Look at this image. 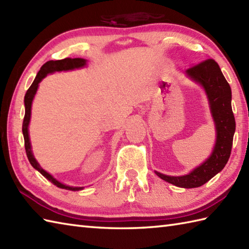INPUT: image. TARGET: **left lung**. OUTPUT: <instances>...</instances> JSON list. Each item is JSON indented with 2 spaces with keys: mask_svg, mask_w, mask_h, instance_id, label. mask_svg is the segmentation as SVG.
Listing matches in <instances>:
<instances>
[{
  "mask_svg": "<svg viewBox=\"0 0 249 249\" xmlns=\"http://www.w3.org/2000/svg\"><path fill=\"white\" fill-rule=\"evenodd\" d=\"M187 75L202 84L210 100L216 124L217 139L212 155L202 165L183 177H168L155 171L158 177L178 187L194 188L202 186L221 171L228 162L235 131V120L231 107V88L213 59H208L189 67Z\"/></svg>",
  "mask_w": 249,
  "mask_h": 249,
  "instance_id": "left-lung-1",
  "label": "left lung"
}]
</instances>
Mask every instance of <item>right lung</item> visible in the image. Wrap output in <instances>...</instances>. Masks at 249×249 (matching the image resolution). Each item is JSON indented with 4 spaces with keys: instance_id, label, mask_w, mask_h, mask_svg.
<instances>
[{
    "instance_id": "add662e5",
    "label": "right lung",
    "mask_w": 249,
    "mask_h": 249,
    "mask_svg": "<svg viewBox=\"0 0 249 249\" xmlns=\"http://www.w3.org/2000/svg\"><path fill=\"white\" fill-rule=\"evenodd\" d=\"M86 60L83 59H63L59 61H48L47 63L41 66L40 71L37 72V75L35 77V80L32 83V86L29 88L28 91L25 93L24 96V106H25V114H24V119H23V123H22V133L24 137V146H25V152H26V156L29 158V161L31 162V165L33 166L36 170H38L43 176L49 179V181L54 184L55 186L63 188V189H67V190H79L82 189V187H71V186H66V185L60 183L59 181L50 176L48 172H46L44 169H41L40 166L38 165V162L36 161L34 158L33 154H32L31 151V143H30V138H29V130H28V126L30 123V119H31V107H32V100L34 98V95L36 94L37 88H38V83L43 80V79L48 75L49 72H54V71H70L73 70V68H80L86 65Z\"/></svg>"
}]
</instances>
